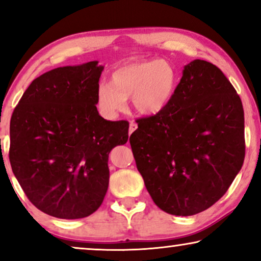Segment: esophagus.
Returning <instances> with one entry per match:
<instances>
[{"label":"esophagus","instance_id":"1","mask_svg":"<svg viewBox=\"0 0 261 261\" xmlns=\"http://www.w3.org/2000/svg\"><path fill=\"white\" fill-rule=\"evenodd\" d=\"M138 128V124L134 122V121H130V123H129V134H132L133 133V132L137 129Z\"/></svg>","mask_w":261,"mask_h":261}]
</instances>
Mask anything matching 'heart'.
<instances>
[{"mask_svg": "<svg viewBox=\"0 0 261 261\" xmlns=\"http://www.w3.org/2000/svg\"><path fill=\"white\" fill-rule=\"evenodd\" d=\"M177 87L176 70L165 60L144 59L124 63L112 72V83L97 88V105L107 116H114L130 97L138 113L154 115L165 109Z\"/></svg>", "mask_w": 261, "mask_h": 261, "instance_id": "heart-1", "label": "heart"}]
</instances>
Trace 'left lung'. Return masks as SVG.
I'll use <instances>...</instances> for the list:
<instances>
[{"mask_svg": "<svg viewBox=\"0 0 261 261\" xmlns=\"http://www.w3.org/2000/svg\"><path fill=\"white\" fill-rule=\"evenodd\" d=\"M137 123L129 141L138 171L153 202L171 215L215 204L244 164L241 98L205 60L188 64L165 109Z\"/></svg>", "mask_w": 261, "mask_h": 261, "instance_id": "obj_1", "label": "left lung"}]
</instances>
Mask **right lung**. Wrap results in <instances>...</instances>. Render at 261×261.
<instances>
[{"label": "right lung", "mask_w": 261, "mask_h": 261, "mask_svg": "<svg viewBox=\"0 0 261 261\" xmlns=\"http://www.w3.org/2000/svg\"><path fill=\"white\" fill-rule=\"evenodd\" d=\"M97 64L57 67L35 78L10 119L13 172L32 204L58 219H82L99 208L109 153L128 140V121L98 115Z\"/></svg>", "instance_id": "obj_1"}]
</instances>
